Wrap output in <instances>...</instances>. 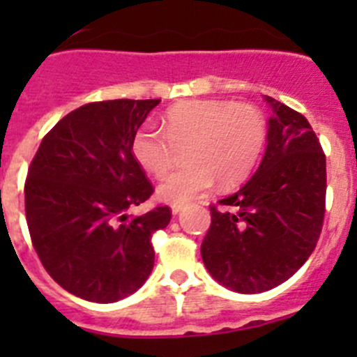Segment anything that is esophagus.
<instances>
[{"label":"esophagus","instance_id":"esophagus-1","mask_svg":"<svg viewBox=\"0 0 357 357\" xmlns=\"http://www.w3.org/2000/svg\"><path fill=\"white\" fill-rule=\"evenodd\" d=\"M182 209H184V204H173V206H172V213L173 214H178Z\"/></svg>","mask_w":357,"mask_h":357}]
</instances>
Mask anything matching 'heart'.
Listing matches in <instances>:
<instances>
[{
  "mask_svg": "<svg viewBox=\"0 0 357 357\" xmlns=\"http://www.w3.org/2000/svg\"><path fill=\"white\" fill-rule=\"evenodd\" d=\"M162 130L144 123L132 137V155L148 175L160 178L173 168L178 151L188 166L157 188L160 200L185 204L218 181L223 188L245 181L266 143V119L247 103L191 100L173 105Z\"/></svg>",
  "mask_w": 357,
  "mask_h": 357,
  "instance_id": "1",
  "label": "heart"
}]
</instances>
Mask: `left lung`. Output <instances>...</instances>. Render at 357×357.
<instances>
[{
    "mask_svg": "<svg viewBox=\"0 0 357 357\" xmlns=\"http://www.w3.org/2000/svg\"><path fill=\"white\" fill-rule=\"evenodd\" d=\"M266 151L250 181L211 206L202 259L214 280L263 293L307 261L326 213V155L307 119L272 96Z\"/></svg>",
    "mask_w": 357,
    "mask_h": 357,
    "instance_id": "left-lung-1",
    "label": "left lung"
}]
</instances>
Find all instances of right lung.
Returning a JSON list of instances; mask_svg holds the SVG:
<instances>
[{"label": "right lung", "instance_id": "1", "mask_svg": "<svg viewBox=\"0 0 357 357\" xmlns=\"http://www.w3.org/2000/svg\"><path fill=\"white\" fill-rule=\"evenodd\" d=\"M159 103L82 105L46 134L30 164L24 209L33 248L56 284L84 301H121L151 273V234L168 225L172 211H127L153 193L132 137Z\"/></svg>", "mask_w": 357, "mask_h": 357}]
</instances>
